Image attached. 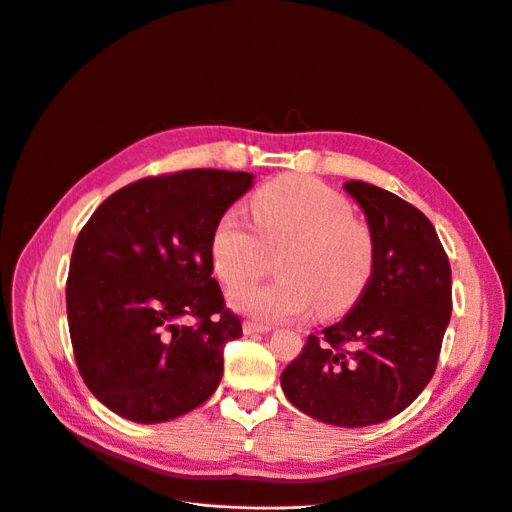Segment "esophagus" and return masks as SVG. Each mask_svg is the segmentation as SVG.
Segmentation results:
<instances>
[{
	"mask_svg": "<svg viewBox=\"0 0 512 512\" xmlns=\"http://www.w3.org/2000/svg\"><path fill=\"white\" fill-rule=\"evenodd\" d=\"M270 326H264V324H258V322H244V333L246 335H264L268 333Z\"/></svg>",
	"mask_w": 512,
	"mask_h": 512,
	"instance_id": "obj_1",
	"label": "esophagus"
}]
</instances>
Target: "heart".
Returning a JSON list of instances; mask_svg holds the SVG:
<instances>
[{
  "mask_svg": "<svg viewBox=\"0 0 512 512\" xmlns=\"http://www.w3.org/2000/svg\"><path fill=\"white\" fill-rule=\"evenodd\" d=\"M254 227L225 213L210 254L217 275L233 285L259 274L267 254L282 252L280 279L246 282L229 291V306L258 322H285L320 308L337 316L362 295L374 264V242L353 219L349 202L312 177L285 175L252 198Z\"/></svg>",
  "mask_w": 512,
  "mask_h": 512,
  "instance_id": "obj_1",
  "label": "heart"
}]
</instances>
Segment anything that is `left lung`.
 Listing matches in <instances>:
<instances>
[{
    "label": "left lung",
    "mask_w": 512,
    "mask_h": 512,
    "mask_svg": "<svg viewBox=\"0 0 512 512\" xmlns=\"http://www.w3.org/2000/svg\"><path fill=\"white\" fill-rule=\"evenodd\" d=\"M343 188L366 215L372 275L343 320L308 337L281 386L291 405L318 422L364 428L407 409L432 380L453 279L422 210L359 179Z\"/></svg>",
    "instance_id": "1"
}]
</instances>
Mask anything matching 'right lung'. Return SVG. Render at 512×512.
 <instances>
[{
	"instance_id": "obj_1",
	"label": "right lung",
	"mask_w": 512,
	"mask_h": 512,
	"mask_svg": "<svg viewBox=\"0 0 512 512\" xmlns=\"http://www.w3.org/2000/svg\"><path fill=\"white\" fill-rule=\"evenodd\" d=\"M252 186V173L221 169L140 179L80 231L66 285L70 339L82 380L113 413L161 424L217 390L242 322L213 279L210 242Z\"/></svg>"
}]
</instances>
